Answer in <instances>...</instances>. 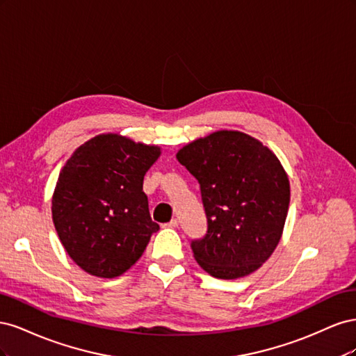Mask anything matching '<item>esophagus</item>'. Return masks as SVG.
I'll return each mask as SVG.
<instances>
[{"label":"esophagus","mask_w":356,"mask_h":356,"mask_svg":"<svg viewBox=\"0 0 356 356\" xmlns=\"http://www.w3.org/2000/svg\"><path fill=\"white\" fill-rule=\"evenodd\" d=\"M178 224H179V221H178V218H172L166 225L168 227H172V229H175V227H178Z\"/></svg>","instance_id":"obj_1"}]
</instances>
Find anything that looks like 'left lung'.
Wrapping results in <instances>:
<instances>
[{
	"mask_svg": "<svg viewBox=\"0 0 356 356\" xmlns=\"http://www.w3.org/2000/svg\"><path fill=\"white\" fill-rule=\"evenodd\" d=\"M177 159L200 186L208 230L191 241L196 261L213 277L255 272L281 241L289 181L281 161L258 139L218 131L182 147Z\"/></svg>",
	"mask_w": 356,
	"mask_h": 356,
	"instance_id": "1",
	"label": "left lung"
}]
</instances>
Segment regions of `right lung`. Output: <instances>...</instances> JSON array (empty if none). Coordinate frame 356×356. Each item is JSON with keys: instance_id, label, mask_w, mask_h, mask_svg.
<instances>
[{"instance_id": "add662e5", "label": "right lung", "mask_w": 356, "mask_h": 356, "mask_svg": "<svg viewBox=\"0 0 356 356\" xmlns=\"http://www.w3.org/2000/svg\"><path fill=\"white\" fill-rule=\"evenodd\" d=\"M160 148L104 134L80 145L62 168L51 199L59 239L74 263L98 277H115L143 255L160 227L143 191Z\"/></svg>"}]
</instances>
